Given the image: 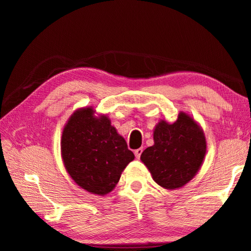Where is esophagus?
Instances as JSON below:
<instances>
[{"label":"esophagus","instance_id":"34e87169","mask_svg":"<svg viewBox=\"0 0 251 251\" xmlns=\"http://www.w3.org/2000/svg\"><path fill=\"white\" fill-rule=\"evenodd\" d=\"M142 152H143V148H137V150L134 151L136 158H139V157H141V155H142Z\"/></svg>","mask_w":251,"mask_h":251}]
</instances>
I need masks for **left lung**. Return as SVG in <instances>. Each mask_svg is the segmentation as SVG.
<instances>
[{
	"label": "left lung",
	"mask_w": 251,
	"mask_h": 251,
	"mask_svg": "<svg viewBox=\"0 0 251 251\" xmlns=\"http://www.w3.org/2000/svg\"><path fill=\"white\" fill-rule=\"evenodd\" d=\"M154 142L141 159L159 186L179 188L196 175L206 154V139L192 117L180 113L174 124L161 121L154 130Z\"/></svg>",
	"instance_id": "8db88e82"
}]
</instances>
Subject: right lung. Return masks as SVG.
Here are the masks:
<instances>
[{"label":"right lung","instance_id":"right-lung-1","mask_svg":"<svg viewBox=\"0 0 251 251\" xmlns=\"http://www.w3.org/2000/svg\"><path fill=\"white\" fill-rule=\"evenodd\" d=\"M93 114L92 108H83L71 116L63 130L62 156L76 184L90 193L105 195L116 186L135 156L108 118Z\"/></svg>","mask_w":251,"mask_h":251}]
</instances>
